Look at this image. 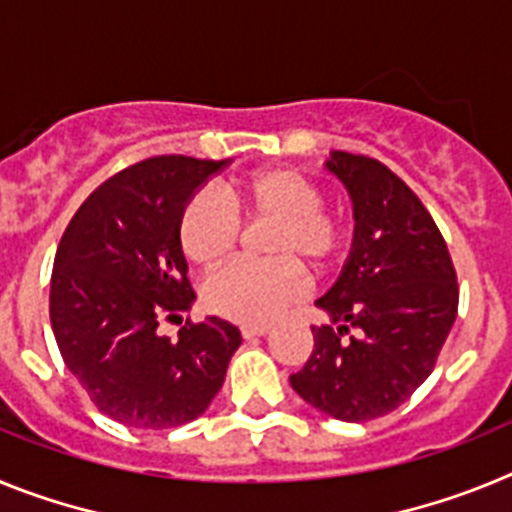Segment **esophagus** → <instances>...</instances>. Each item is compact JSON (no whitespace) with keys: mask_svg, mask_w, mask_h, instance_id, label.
<instances>
[{"mask_svg":"<svg viewBox=\"0 0 512 512\" xmlns=\"http://www.w3.org/2000/svg\"><path fill=\"white\" fill-rule=\"evenodd\" d=\"M271 330V325H241V333L243 338H253V336H266Z\"/></svg>","mask_w":512,"mask_h":512,"instance_id":"1","label":"esophagus"}]
</instances>
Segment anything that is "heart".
<instances>
[{
	"label": "heart",
	"mask_w": 512,
	"mask_h": 512,
	"mask_svg": "<svg viewBox=\"0 0 512 512\" xmlns=\"http://www.w3.org/2000/svg\"><path fill=\"white\" fill-rule=\"evenodd\" d=\"M225 201L197 192L179 215V246L202 269L230 259L241 241V223H274L266 233L269 261H233L205 287L212 312L235 323H269L307 289L302 264L320 271L346 241V223L325 210L323 189L295 169H261L225 187Z\"/></svg>",
	"instance_id": "1"
}]
</instances>
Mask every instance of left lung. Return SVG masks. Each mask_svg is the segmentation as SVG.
Listing matches in <instances>:
<instances>
[{
  "label": "left lung",
  "mask_w": 512,
  "mask_h": 512,
  "mask_svg": "<svg viewBox=\"0 0 512 512\" xmlns=\"http://www.w3.org/2000/svg\"><path fill=\"white\" fill-rule=\"evenodd\" d=\"M328 171L354 202V248L315 305L310 359L289 382L312 408L346 423L382 418L436 366L459 310L451 253L431 212L382 161L333 151Z\"/></svg>",
  "instance_id": "left-lung-1"
}]
</instances>
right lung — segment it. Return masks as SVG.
Masks as SVG:
<instances>
[{
  "instance_id": "right-lung-1",
  "label": "right lung",
  "mask_w": 512,
  "mask_h": 512,
  "mask_svg": "<svg viewBox=\"0 0 512 512\" xmlns=\"http://www.w3.org/2000/svg\"><path fill=\"white\" fill-rule=\"evenodd\" d=\"M225 161L153 156L110 176L71 217L51 277L63 364L99 413L164 431L200 418L220 392L241 330L220 318L158 333L194 300L179 215Z\"/></svg>"
}]
</instances>
